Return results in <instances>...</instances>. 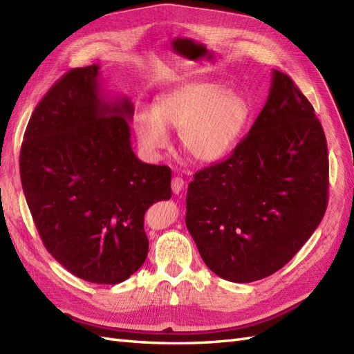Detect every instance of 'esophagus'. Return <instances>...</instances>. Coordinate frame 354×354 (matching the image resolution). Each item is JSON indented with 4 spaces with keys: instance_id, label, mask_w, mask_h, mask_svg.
Listing matches in <instances>:
<instances>
[{
    "instance_id": "obj_1",
    "label": "esophagus",
    "mask_w": 354,
    "mask_h": 354,
    "mask_svg": "<svg viewBox=\"0 0 354 354\" xmlns=\"http://www.w3.org/2000/svg\"><path fill=\"white\" fill-rule=\"evenodd\" d=\"M184 188V179L180 176H175L174 179H171V192H174L175 194H179L180 192H183Z\"/></svg>"
}]
</instances>
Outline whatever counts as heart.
Wrapping results in <instances>:
<instances>
[{
  "label": "heart",
  "mask_w": 354,
  "mask_h": 354,
  "mask_svg": "<svg viewBox=\"0 0 354 354\" xmlns=\"http://www.w3.org/2000/svg\"><path fill=\"white\" fill-rule=\"evenodd\" d=\"M248 113L241 95L220 84L196 82L162 94L156 107H142L134 115V130L148 157L167 149L171 142L167 130H176L187 156L214 162L233 148Z\"/></svg>",
  "instance_id": "1"
}]
</instances>
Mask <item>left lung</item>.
Returning a JSON list of instances; mask_svg holds the SVG:
<instances>
[{"label": "left lung", "instance_id": "8db88e82", "mask_svg": "<svg viewBox=\"0 0 354 354\" xmlns=\"http://www.w3.org/2000/svg\"><path fill=\"white\" fill-rule=\"evenodd\" d=\"M328 143L314 107L274 70L265 107L232 156L196 171L185 224L214 274L252 283L275 274L323 220Z\"/></svg>", "mask_w": 354, "mask_h": 354}]
</instances>
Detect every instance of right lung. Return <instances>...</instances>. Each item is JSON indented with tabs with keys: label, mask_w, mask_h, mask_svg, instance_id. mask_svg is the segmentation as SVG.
<instances>
[{
	"label": "right lung",
	"mask_w": 354,
	"mask_h": 354,
	"mask_svg": "<svg viewBox=\"0 0 354 354\" xmlns=\"http://www.w3.org/2000/svg\"><path fill=\"white\" fill-rule=\"evenodd\" d=\"M98 64L67 71L34 109L19 169L44 247L68 272L118 284L148 256V207L171 197V170L131 149L134 107L102 97Z\"/></svg>",
	"instance_id": "right-lung-1"
}]
</instances>
